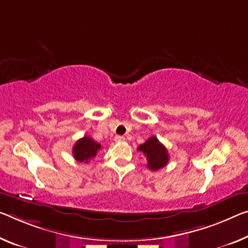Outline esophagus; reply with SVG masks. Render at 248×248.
I'll return each instance as SVG.
<instances>
[{
	"label": "esophagus",
	"instance_id": "1",
	"mask_svg": "<svg viewBox=\"0 0 248 248\" xmlns=\"http://www.w3.org/2000/svg\"><path fill=\"white\" fill-rule=\"evenodd\" d=\"M115 142H117V143H121V142H124L125 140V137L124 136H121V135H117V136H115Z\"/></svg>",
	"mask_w": 248,
	"mask_h": 248
}]
</instances>
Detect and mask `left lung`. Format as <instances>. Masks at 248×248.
<instances>
[{
    "instance_id": "obj_1",
    "label": "left lung",
    "mask_w": 248,
    "mask_h": 248,
    "mask_svg": "<svg viewBox=\"0 0 248 248\" xmlns=\"http://www.w3.org/2000/svg\"><path fill=\"white\" fill-rule=\"evenodd\" d=\"M137 150L142 152L147 159V167L152 170H158L167 165L169 162V153H167L166 147L156 139L152 136L145 143L140 144Z\"/></svg>"
}]
</instances>
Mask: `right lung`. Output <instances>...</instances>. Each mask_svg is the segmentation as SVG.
Wrapping results in <instances>:
<instances>
[{"label":"right lung","mask_w":248,"mask_h":248,"mask_svg":"<svg viewBox=\"0 0 248 248\" xmlns=\"http://www.w3.org/2000/svg\"><path fill=\"white\" fill-rule=\"evenodd\" d=\"M100 150H102L101 144L95 142L92 137L84 136L74 144L73 156L79 163H89L90 159L96 156Z\"/></svg>","instance_id":"obj_1"}]
</instances>
